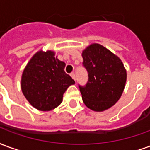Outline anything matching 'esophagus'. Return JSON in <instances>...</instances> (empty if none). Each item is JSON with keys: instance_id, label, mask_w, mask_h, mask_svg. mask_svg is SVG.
I'll return each instance as SVG.
<instances>
[{"instance_id": "obj_1", "label": "esophagus", "mask_w": 150, "mask_h": 150, "mask_svg": "<svg viewBox=\"0 0 150 150\" xmlns=\"http://www.w3.org/2000/svg\"><path fill=\"white\" fill-rule=\"evenodd\" d=\"M70 75L71 76V78L73 79H75V73H74V72H71V73L70 74Z\"/></svg>"}]
</instances>
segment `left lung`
Here are the masks:
<instances>
[{
    "label": "left lung",
    "mask_w": 150,
    "mask_h": 150,
    "mask_svg": "<svg viewBox=\"0 0 150 150\" xmlns=\"http://www.w3.org/2000/svg\"><path fill=\"white\" fill-rule=\"evenodd\" d=\"M88 83L79 87L84 104L95 112L112 107L121 96L127 79L122 61L100 44L92 43L82 52Z\"/></svg>",
    "instance_id": "8db88e82"
}]
</instances>
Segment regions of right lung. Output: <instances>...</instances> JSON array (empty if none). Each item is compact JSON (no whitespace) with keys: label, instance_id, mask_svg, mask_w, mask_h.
I'll return each instance as SVG.
<instances>
[{"label":"right lung","instance_id":"right-lung-1","mask_svg":"<svg viewBox=\"0 0 150 150\" xmlns=\"http://www.w3.org/2000/svg\"><path fill=\"white\" fill-rule=\"evenodd\" d=\"M65 62L52 50H39L25 66L21 79L22 93L38 110L51 111L62 103L63 94L74 79L64 71Z\"/></svg>","mask_w":150,"mask_h":150}]
</instances>
